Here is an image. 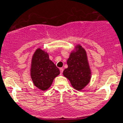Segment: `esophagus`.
I'll use <instances>...</instances> for the list:
<instances>
[{"mask_svg": "<svg viewBox=\"0 0 123 123\" xmlns=\"http://www.w3.org/2000/svg\"><path fill=\"white\" fill-rule=\"evenodd\" d=\"M60 72H61V74H62V72H63V70H64V68H60Z\"/></svg>", "mask_w": 123, "mask_h": 123, "instance_id": "esophagus-1", "label": "esophagus"}]
</instances>
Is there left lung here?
<instances>
[{
  "instance_id": "8db88e82",
  "label": "left lung",
  "mask_w": 123,
  "mask_h": 123,
  "mask_svg": "<svg viewBox=\"0 0 123 123\" xmlns=\"http://www.w3.org/2000/svg\"><path fill=\"white\" fill-rule=\"evenodd\" d=\"M77 51L73 52L67 60L68 68L63 72L64 77L69 80L72 86L80 91L88 85L91 79V70L85 49L78 45Z\"/></svg>"
}]
</instances>
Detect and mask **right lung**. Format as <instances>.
I'll return each instance as SVG.
<instances>
[{
	"label": "right lung",
	"mask_w": 123,
	"mask_h": 123,
	"mask_svg": "<svg viewBox=\"0 0 123 123\" xmlns=\"http://www.w3.org/2000/svg\"><path fill=\"white\" fill-rule=\"evenodd\" d=\"M60 74L57 68L50 59L47 53L38 48L35 51L32 59L31 75L34 85L41 90L48 89L54 78Z\"/></svg>",
	"instance_id": "obj_1"
}]
</instances>
